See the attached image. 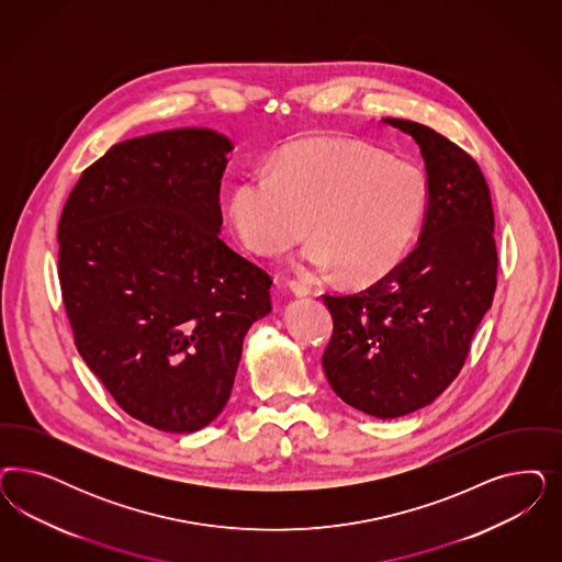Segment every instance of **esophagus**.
I'll list each match as a JSON object with an SVG mask.
<instances>
[{
  "instance_id": "obj_1",
  "label": "esophagus",
  "mask_w": 562,
  "mask_h": 562,
  "mask_svg": "<svg viewBox=\"0 0 562 562\" xmlns=\"http://www.w3.org/2000/svg\"><path fill=\"white\" fill-rule=\"evenodd\" d=\"M290 290L293 291V295H297V297H306L310 295V285L308 283H304V281H300V279H293L290 283Z\"/></svg>"
}]
</instances>
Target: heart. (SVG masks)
<instances>
[{"label": "heart", "instance_id": "1", "mask_svg": "<svg viewBox=\"0 0 562 562\" xmlns=\"http://www.w3.org/2000/svg\"><path fill=\"white\" fill-rule=\"evenodd\" d=\"M428 186L416 165L360 143L312 138L291 145L239 181L229 213L256 254L277 256L316 237L302 267L370 283L393 271L416 241Z\"/></svg>", "mask_w": 562, "mask_h": 562}]
</instances>
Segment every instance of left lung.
I'll use <instances>...</instances> for the list:
<instances>
[{
	"mask_svg": "<svg viewBox=\"0 0 562 562\" xmlns=\"http://www.w3.org/2000/svg\"><path fill=\"white\" fill-rule=\"evenodd\" d=\"M409 134L426 165L428 204L417 246L358 293H325L330 389L368 416H407L461 372L496 290L494 211L475 159L432 127L382 120Z\"/></svg>",
	"mask_w": 562,
	"mask_h": 562,
	"instance_id": "left-lung-1",
	"label": "left lung"
}]
</instances>
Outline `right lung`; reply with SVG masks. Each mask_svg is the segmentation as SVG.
I'll return each mask as SVG.
<instances>
[{"label":"right lung","mask_w":562,"mask_h":562,"mask_svg":"<svg viewBox=\"0 0 562 562\" xmlns=\"http://www.w3.org/2000/svg\"><path fill=\"white\" fill-rule=\"evenodd\" d=\"M232 148L206 127L113 145L59 217L76 349L127 416L164 432H196L223 412L244 337L271 312V274L218 236Z\"/></svg>","instance_id":"right-lung-1"}]
</instances>
